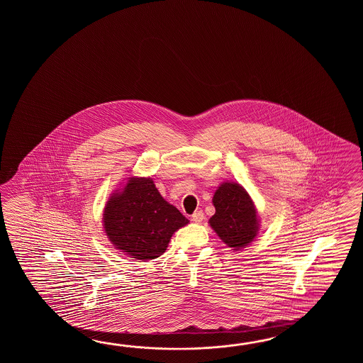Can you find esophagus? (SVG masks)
I'll return each instance as SVG.
<instances>
[{"label": "esophagus", "mask_w": 363, "mask_h": 363, "mask_svg": "<svg viewBox=\"0 0 363 363\" xmlns=\"http://www.w3.org/2000/svg\"><path fill=\"white\" fill-rule=\"evenodd\" d=\"M203 218H205V214H203L202 210H199V211H196V213L192 214V220L196 222V223H201L203 220Z\"/></svg>", "instance_id": "34e87169"}]
</instances>
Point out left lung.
<instances>
[{
    "mask_svg": "<svg viewBox=\"0 0 363 363\" xmlns=\"http://www.w3.org/2000/svg\"><path fill=\"white\" fill-rule=\"evenodd\" d=\"M216 214L208 223L233 250L250 244L258 232L255 203L247 191L236 183H223L213 197Z\"/></svg>",
    "mask_w": 363,
    "mask_h": 363,
    "instance_id": "8db88e82",
    "label": "left lung"
}]
</instances>
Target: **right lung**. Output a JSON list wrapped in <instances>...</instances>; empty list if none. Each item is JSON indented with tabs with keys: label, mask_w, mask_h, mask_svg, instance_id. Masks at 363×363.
<instances>
[{
	"label": "right lung",
	"mask_w": 363,
	"mask_h": 363,
	"mask_svg": "<svg viewBox=\"0 0 363 363\" xmlns=\"http://www.w3.org/2000/svg\"><path fill=\"white\" fill-rule=\"evenodd\" d=\"M188 222L178 208L163 200L150 178L130 179L104 210L108 240L140 261L162 255L172 233Z\"/></svg>",
	"instance_id": "obj_1"
}]
</instances>
